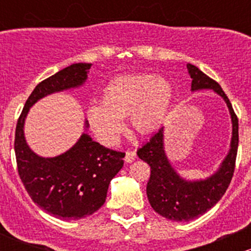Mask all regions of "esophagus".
<instances>
[{"label":"esophagus","mask_w":251,"mask_h":251,"mask_svg":"<svg viewBox=\"0 0 251 251\" xmlns=\"http://www.w3.org/2000/svg\"><path fill=\"white\" fill-rule=\"evenodd\" d=\"M136 159V153L133 151H127L125 154V161L126 163H132Z\"/></svg>","instance_id":"obj_1"}]
</instances>
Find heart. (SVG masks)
I'll return each mask as SVG.
<instances>
[{
  "instance_id": "b5f03b06",
  "label": "heart",
  "mask_w": 251,
  "mask_h": 251,
  "mask_svg": "<svg viewBox=\"0 0 251 251\" xmlns=\"http://www.w3.org/2000/svg\"><path fill=\"white\" fill-rule=\"evenodd\" d=\"M174 90L165 78L153 74L114 78L102 93V103L87 109V120L100 141L113 144L123 133V119L130 115L131 125L147 135L163 126L173 103Z\"/></svg>"
}]
</instances>
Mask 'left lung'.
<instances>
[{"instance_id": "left-lung-1", "label": "left lung", "mask_w": 251, "mask_h": 251, "mask_svg": "<svg viewBox=\"0 0 251 251\" xmlns=\"http://www.w3.org/2000/svg\"><path fill=\"white\" fill-rule=\"evenodd\" d=\"M192 77V91L214 90L228 105L233 124L231 151L216 174L204 181L187 182L178 176L164 151V128L160 127L147 143L138 148V158L151 166L147 183V197L151 207L161 216L173 221H189L205 214L224 197L233 177L237 158L238 118L221 86L192 64H187Z\"/></svg>"}]
</instances>
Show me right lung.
Masks as SVG:
<instances>
[{
  "mask_svg": "<svg viewBox=\"0 0 251 251\" xmlns=\"http://www.w3.org/2000/svg\"><path fill=\"white\" fill-rule=\"evenodd\" d=\"M90 68L88 63H76L41 81L17 123L14 151L20 179L32 201L59 219L78 220L97 211L104 204L110 181L123 168L125 153L105 148L83 133L67 153L41 158L25 142L24 120L40 98L82 85Z\"/></svg>",
  "mask_w": 251,
  "mask_h": 251,
  "instance_id": "obj_1",
  "label": "right lung"
}]
</instances>
